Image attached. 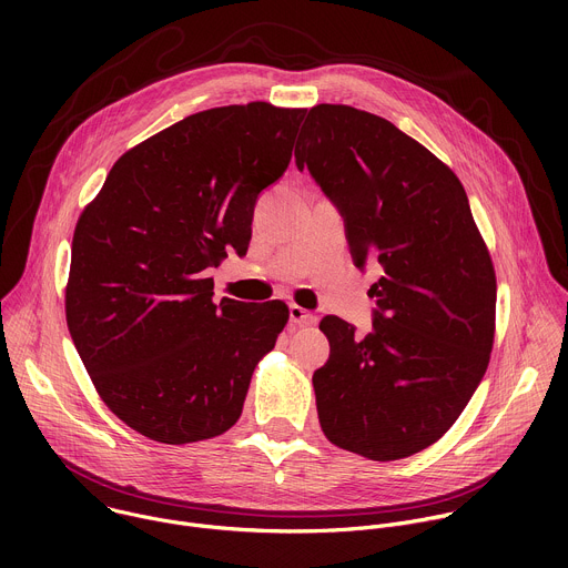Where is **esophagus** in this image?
<instances>
[{"instance_id":"34e87169","label":"esophagus","mask_w":568,"mask_h":568,"mask_svg":"<svg viewBox=\"0 0 568 568\" xmlns=\"http://www.w3.org/2000/svg\"><path fill=\"white\" fill-rule=\"evenodd\" d=\"M290 321L294 323V326H312V323H316V316L310 310L292 303L290 305Z\"/></svg>"}]
</instances>
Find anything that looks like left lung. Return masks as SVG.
<instances>
[{"instance_id":"1","label":"left lung","mask_w":568,"mask_h":568,"mask_svg":"<svg viewBox=\"0 0 568 568\" xmlns=\"http://www.w3.org/2000/svg\"><path fill=\"white\" fill-rule=\"evenodd\" d=\"M296 169L339 209L353 263H377L373 331L339 316L318 328L331 357L314 371L323 434L371 460L434 445L488 368L497 278L458 178L390 121L316 105L296 141Z\"/></svg>"}]
</instances>
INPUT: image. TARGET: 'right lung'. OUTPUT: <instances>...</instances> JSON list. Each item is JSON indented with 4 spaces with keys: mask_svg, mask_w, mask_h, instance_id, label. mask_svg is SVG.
<instances>
[{
    "mask_svg": "<svg viewBox=\"0 0 568 568\" xmlns=\"http://www.w3.org/2000/svg\"><path fill=\"white\" fill-rule=\"evenodd\" d=\"M305 112L256 101L191 114L128 150L75 224L73 346L110 412L150 440L231 429L285 328L281 301L213 303L206 270L247 254L256 200L287 171Z\"/></svg>",
    "mask_w": 568,
    "mask_h": 568,
    "instance_id": "right-lung-1",
    "label": "right lung"
}]
</instances>
